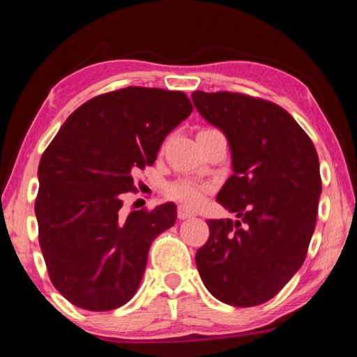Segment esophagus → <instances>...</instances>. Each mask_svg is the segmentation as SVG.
Segmentation results:
<instances>
[{"mask_svg": "<svg viewBox=\"0 0 357 357\" xmlns=\"http://www.w3.org/2000/svg\"><path fill=\"white\" fill-rule=\"evenodd\" d=\"M193 215H195V214H193L190 209H187L185 206H178V217L181 220L190 219V217H193Z\"/></svg>", "mask_w": 357, "mask_h": 357, "instance_id": "esophagus-1", "label": "esophagus"}]
</instances>
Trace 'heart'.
I'll return each mask as SVG.
<instances>
[{"instance_id": "heart-1", "label": "heart", "mask_w": 357, "mask_h": 357, "mask_svg": "<svg viewBox=\"0 0 357 357\" xmlns=\"http://www.w3.org/2000/svg\"><path fill=\"white\" fill-rule=\"evenodd\" d=\"M209 185L198 184L189 178H181L167 187V197L174 202L183 203L184 206L197 208L203 202Z\"/></svg>"}]
</instances>
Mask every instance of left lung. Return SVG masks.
<instances>
[{"mask_svg":"<svg viewBox=\"0 0 357 357\" xmlns=\"http://www.w3.org/2000/svg\"><path fill=\"white\" fill-rule=\"evenodd\" d=\"M192 100L229 143L233 174L217 202L239 217L208 220L198 273L225 304L259 305L305 259L321 193L317 149L291 114L269 100L228 91H195Z\"/></svg>","mask_w":357,"mask_h":357,"instance_id":"obj_1","label":"left lung"}]
</instances>
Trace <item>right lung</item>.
Here are the masks:
<instances>
[{
    "label": "right lung",
    "instance_id": "right-lung-1",
    "mask_svg": "<svg viewBox=\"0 0 357 357\" xmlns=\"http://www.w3.org/2000/svg\"><path fill=\"white\" fill-rule=\"evenodd\" d=\"M192 110L181 91L123 88L78 107L44 151L34 203L39 245L53 287L70 304L113 310L140 287L149 247L174 225L176 206L124 214L123 197Z\"/></svg>",
    "mask_w": 357,
    "mask_h": 357
}]
</instances>
